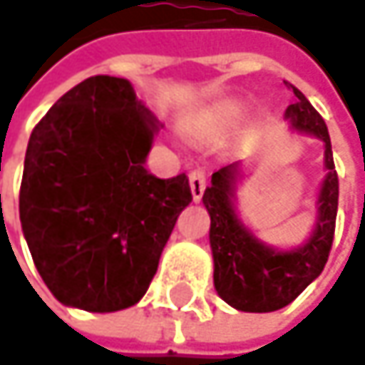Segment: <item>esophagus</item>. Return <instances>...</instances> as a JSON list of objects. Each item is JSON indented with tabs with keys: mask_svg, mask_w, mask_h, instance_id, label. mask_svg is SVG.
<instances>
[{
	"mask_svg": "<svg viewBox=\"0 0 365 365\" xmlns=\"http://www.w3.org/2000/svg\"><path fill=\"white\" fill-rule=\"evenodd\" d=\"M205 187H207V173L202 169H194L190 173V190H192V198L198 202L205 194Z\"/></svg>",
	"mask_w": 365,
	"mask_h": 365,
	"instance_id": "34e87169",
	"label": "esophagus"
}]
</instances>
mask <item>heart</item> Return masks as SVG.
Here are the masks:
<instances>
[{"mask_svg": "<svg viewBox=\"0 0 365 365\" xmlns=\"http://www.w3.org/2000/svg\"><path fill=\"white\" fill-rule=\"evenodd\" d=\"M242 113V108L234 102H223V104H217L211 113H207L205 120L211 123V125H230L234 123Z\"/></svg>", "mask_w": 365, "mask_h": 365, "instance_id": "heart-1", "label": "heart"}]
</instances>
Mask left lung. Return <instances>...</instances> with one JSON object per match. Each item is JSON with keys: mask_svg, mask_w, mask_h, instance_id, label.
I'll return each instance as SVG.
<instances>
[{"mask_svg": "<svg viewBox=\"0 0 365 365\" xmlns=\"http://www.w3.org/2000/svg\"><path fill=\"white\" fill-rule=\"evenodd\" d=\"M294 104L286 108L294 131L317 138L324 144V180L315 200V221L309 238L294 249H276L255 236L240 219L238 187L247 178L242 163H232L213 173L202 202L211 215L209 242L213 250V282L217 294L238 312L267 314L292 303L322 274L339 209V175L334 169L332 144L324 118L309 100L294 87Z\"/></svg>", "mask_w": 365, "mask_h": 365, "instance_id": "8db88e82", "label": "left lung"}]
</instances>
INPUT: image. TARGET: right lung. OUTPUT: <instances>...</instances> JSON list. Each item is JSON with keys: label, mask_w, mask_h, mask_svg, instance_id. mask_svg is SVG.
Returning a JSON list of instances; mask_svg holds the SVG:
<instances>
[{"label": "right lung", "mask_w": 365, "mask_h": 365, "mask_svg": "<svg viewBox=\"0 0 365 365\" xmlns=\"http://www.w3.org/2000/svg\"><path fill=\"white\" fill-rule=\"evenodd\" d=\"M160 127L127 79L96 75L33 129L20 223L39 276L62 305L110 314L146 294L192 202L185 173L160 180L146 171Z\"/></svg>", "instance_id": "add662e5"}]
</instances>
